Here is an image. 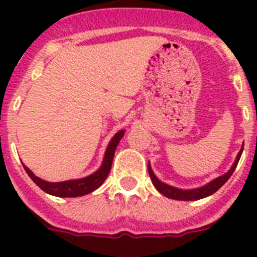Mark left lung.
I'll use <instances>...</instances> for the list:
<instances>
[{
	"instance_id": "1",
	"label": "left lung",
	"mask_w": 257,
	"mask_h": 257,
	"mask_svg": "<svg viewBox=\"0 0 257 257\" xmlns=\"http://www.w3.org/2000/svg\"><path fill=\"white\" fill-rule=\"evenodd\" d=\"M243 152V148H240L239 153H238L237 158H235L234 163L231 166V169L229 170L226 174L221 175L219 178H216L215 180L210 181L208 184L203 185L201 188H197V189H179V188H175L169 185V184H165L160 180V179L157 178L156 175H154L153 170L151 167V163H148V172H149V176L152 179V183L153 185L156 187V189L163 194L165 197L167 198H171V199H178V201H197V199H201V198H205V197L211 196L213 193L219 190L220 188L224 185V184L228 181V179L230 178L231 174L234 172L235 167H237L238 162H239V158H240V154Z\"/></svg>"
}]
</instances>
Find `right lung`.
<instances>
[{
  "label": "right lung",
  "mask_w": 257,
  "mask_h": 257,
  "mask_svg": "<svg viewBox=\"0 0 257 257\" xmlns=\"http://www.w3.org/2000/svg\"><path fill=\"white\" fill-rule=\"evenodd\" d=\"M124 131L121 130L118 131L114 136L112 138L110 143L108 144V148H106L105 154H104V160L101 163L100 169L95 171L94 174L88 175L86 178L77 179V180H67V181H60V183H49V181H45L42 179H40L38 176H36L31 170L24 166V170L28 174L29 178L37 184L38 187L44 192L49 193L51 196L55 197H81L86 196L88 193L94 192L95 189L100 187L101 184L104 183V180L108 176L109 171L112 169V162L113 157H114L115 148H117L118 143L121 142V139L123 138Z\"/></svg>",
  "instance_id": "add662e5"
}]
</instances>
